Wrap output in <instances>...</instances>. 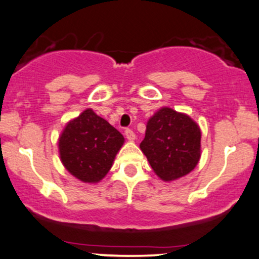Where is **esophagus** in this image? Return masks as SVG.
Masks as SVG:
<instances>
[{"instance_id":"obj_1","label":"esophagus","mask_w":259,"mask_h":259,"mask_svg":"<svg viewBox=\"0 0 259 259\" xmlns=\"http://www.w3.org/2000/svg\"><path fill=\"white\" fill-rule=\"evenodd\" d=\"M124 134H125L126 139L129 140V141H134L135 140V134H134V132L132 129H125V132H124Z\"/></svg>"}]
</instances>
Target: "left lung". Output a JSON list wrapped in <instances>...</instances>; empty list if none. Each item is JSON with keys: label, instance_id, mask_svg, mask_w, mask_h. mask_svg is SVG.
Here are the masks:
<instances>
[{"label": "left lung", "instance_id": "left-lung-1", "mask_svg": "<svg viewBox=\"0 0 259 259\" xmlns=\"http://www.w3.org/2000/svg\"><path fill=\"white\" fill-rule=\"evenodd\" d=\"M140 148L160 179H179L200 160L201 130L189 115L162 108L147 121Z\"/></svg>", "mask_w": 259, "mask_h": 259}]
</instances>
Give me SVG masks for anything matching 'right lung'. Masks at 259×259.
<instances>
[{
    "label": "right lung",
    "mask_w": 259,
    "mask_h": 259,
    "mask_svg": "<svg viewBox=\"0 0 259 259\" xmlns=\"http://www.w3.org/2000/svg\"><path fill=\"white\" fill-rule=\"evenodd\" d=\"M124 142L123 135L92 109L67 124L59 138L61 160L84 183H99L112 167Z\"/></svg>",
    "instance_id": "right-lung-1"
}]
</instances>
